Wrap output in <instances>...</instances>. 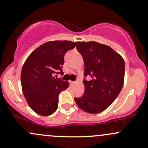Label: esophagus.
<instances>
[{
  "label": "esophagus",
  "mask_w": 148,
  "mask_h": 148,
  "mask_svg": "<svg viewBox=\"0 0 148 148\" xmlns=\"http://www.w3.org/2000/svg\"><path fill=\"white\" fill-rule=\"evenodd\" d=\"M69 84L71 85H73L74 84H76V81H69Z\"/></svg>",
  "instance_id": "34e87169"
}]
</instances>
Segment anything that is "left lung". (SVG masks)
Segmentation results:
<instances>
[{
    "label": "left lung",
    "mask_w": 148,
    "mask_h": 148,
    "mask_svg": "<svg viewBox=\"0 0 148 148\" xmlns=\"http://www.w3.org/2000/svg\"><path fill=\"white\" fill-rule=\"evenodd\" d=\"M76 49L84 58V95L74 101L81 109L99 113L106 109L120 94L125 78V61L108 46L96 42H78Z\"/></svg>",
    "instance_id": "8db88e82"
}]
</instances>
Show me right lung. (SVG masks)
<instances>
[{
    "label": "right lung",
    "mask_w": 148,
    "mask_h": 148,
    "mask_svg": "<svg viewBox=\"0 0 148 148\" xmlns=\"http://www.w3.org/2000/svg\"><path fill=\"white\" fill-rule=\"evenodd\" d=\"M76 45V42L67 40L46 42L34 50L23 64L22 90L29 106L37 114L47 116L57 110L59 94L68 88L69 83L53 76L63 74L64 54Z\"/></svg>",
    "instance_id": "right-lung-1"
}]
</instances>
